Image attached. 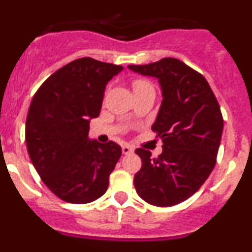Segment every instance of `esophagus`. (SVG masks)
<instances>
[{"label": "esophagus", "instance_id": "1", "mask_svg": "<svg viewBox=\"0 0 252 252\" xmlns=\"http://www.w3.org/2000/svg\"><path fill=\"white\" fill-rule=\"evenodd\" d=\"M122 153H124L125 155H128V154L133 153V149L131 148V146H128V145H124V146H122Z\"/></svg>", "mask_w": 252, "mask_h": 252}]
</instances>
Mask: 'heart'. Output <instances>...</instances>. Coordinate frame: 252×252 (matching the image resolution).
Listing matches in <instances>:
<instances>
[{
    "label": "heart",
    "mask_w": 252,
    "mask_h": 252,
    "mask_svg": "<svg viewBox=\"0 0 252 252\" xmlns=\"http://www.w3.org/2000/svg\"><path fill=\"white\" fill-rule=\"evenodd\" d=\"M145 87H151V84L146 81H142V79H137V81L133 82V91L140 90V88H145Z\"/></svg>",
    "instance_id": "heart-1"
}]
</instances>
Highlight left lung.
Instances as JSON below:
<instances>
[{"mask_svg":"<svg viewBox=\"0 0 252 252\" xmlns=\"http://www.w3.org/2000/svg\"><path fill=\"white\" fill-rule=\"evenodd\" d=\"M157 78L161 104L151 130L162 140V153L136 149L142 166L133 178L137 194L148 203L170 207L194 194L216 165L223 119L208 82L175 58L146 65H128Z\"/></svg>","mask_w":252,"mask_h":252,"instance_id":"1","label":"left lung"}]
</instances>
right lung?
<instances>
[{"label": "right lung", "mask_w": 252, "mask_h": 252, "mask_svg": "<svg viewBox=\"0 0 252 252\" xmlns=\"http://www.w3.org/2000/svg\"><path fill=\"white\" fill-rule=\"evenodd\" d=\"M121 65L81 58L41 84L26 119V146L37 174L69 203L95 201L106 193L122 150L88 137L90 121L101 112L104 90Z\"/></svg>", "instance_id": "obj_1"}]
</instances>
